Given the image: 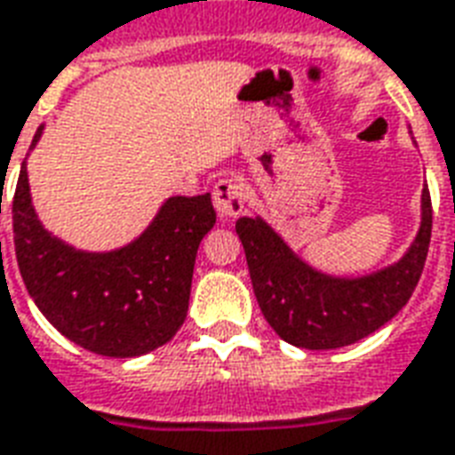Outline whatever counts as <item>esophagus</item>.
Here are the masks:
<instances>
[{
	"mask_svg": "<svg viewBox=\"0 0 455 455\" xmlns=\"http://www.w3.org/2000/svg\"><path fill=\"white\" fill-rule=\"evenodd\" d=\"M214 210L221 219H234L243 212L245 193L243 185L238 183L236 178H221L217 185H214Z\"/></svg>",
	"mask_w": 455,
	"mask_h": 455,
	"instance_id": "34e87169",
	"label": "esophagus"
}]
</instances>
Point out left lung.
Returning <instances> with one entry per match:
<instances>
[{"instance_id": "left-lung-1", "label": "left lung", "mask_w": 455, "mask_h": 455, "mask_svg": "<svg viewBox=\"0 0 455 455\" xmlns=\"http://www.w3.org/2000/svg\"><path fill=\"white\" fill-rule=\"evenodd\" d=\"M253 291L279 338L304 349H335L376 332L410 301L432 238V197L422 190V224L398 262L364 277L313 270L260 217L236 221Z\"/></svg>"}]
</instances>
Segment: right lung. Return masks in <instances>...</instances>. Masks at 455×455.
Here are the masks:
<instances>
[{
	"label": "right lung",
	"mask_w": 455,
	"mask_h": 455,
	"mask_svg": "<svg viewBox=\"0 0 455 455\" xmlns=\"http://www.w3.org/2000/svg\"><path fill=\"white\" fill-rule=\"evenodd\" d=\"M12 219L16 262L40 313L79 347L127 359L166 345L183 325L197 248L217 212L210 193L168 197L132 243L86 253L40 224L23 161Z\"/></svg>",
	"instance_id": "right-lung-1"
}]
</instances>
